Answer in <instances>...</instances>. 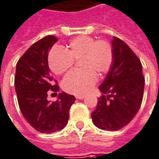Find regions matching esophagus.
Instances as JSON below:
<instances>
[{"mask_svg": "<svg viewBox=\"0 0 159 159\" xmlns=\"http://www.w3.org/2000/svg\"><path fill=\"white\" fill-rule=\"evenodd\" d=\"M75 98H77V99H79V100H82V99L85 98V96H76Z\"/></svg>", "mask_w": 159, "mask_h": 159, "instance_id": "1", "label": "esophagus"}]
</instances>
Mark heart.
Returning a JSON list of instances; mask_svg holds the SVG:
<instances>
[{
  "instance_id": "heart-1",
  "label": "heart",
  "mask_w": 159,
  "mask_h": 159,
  "mask_svg": "<svg viewBox=\"0 0 159 159\" xmlns=\"http://www.w3.org/2000/svg\"><path fill=\"white\" fill-rule=\"evenodd\" d=\"M74 61H79L82 70L70 72L62 81V87L70 93L84 95L96 84V74L102 75L110 70L113 49L106 41H96L88 35H81L73 39L65 50L54 48L48 54L49 68L57 75L70 69Z\"/></svg>"
}]
</instances>
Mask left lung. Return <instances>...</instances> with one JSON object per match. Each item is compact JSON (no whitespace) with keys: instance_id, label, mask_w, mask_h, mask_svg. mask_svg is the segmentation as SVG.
<instances>
[{"instance_id":"obj_1","label":"left lung","mask_w":159,"mask_h":159,"mask_svg":"<svg viewBox=\"0 0 159 159\" xmlns=\"http://www.w3.org/2000/svg\"><path fill=\"white\" fill-rule=\"evenodd\" d=\"M113 62L99 90L97 109L91 113L94 125L105 130H118L138 113L143 100L144 79L142 64L122 40L113 37Z\"/></svg>"}]
</instances>
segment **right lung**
<instances>
[{
    "mask_svg": "<svg viewBox=\"0 0 159 159\" xmlns=\"http://www.w3.org/2000/svg\"><path fill=\"white\" fill-rule=\"evenodd\" d=\"M57 42L48 35L34 43L16 64L15 88L20 110L27 122L41 133H53L62 129L69 120V112L75 98L61 92L56 102L48 101V91H59L53 84L48 56Z\"/></svg>",
    "mask_w": 159,
    "mask_h": 159,
    "instance_id": "add662e5",
    "label": "right lung"
}]
</instances>
